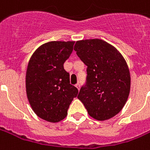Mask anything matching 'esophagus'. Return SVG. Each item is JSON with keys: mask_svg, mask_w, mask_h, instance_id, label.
<instances>
[{"mask_svg": "<svg viewBox=\"0 0 150 150\" xmlns=\"http://www.w3.org/2000/svg\"><path fill=\"white\" fill-rule=\"evenodd\" d=\"M75 86L77 87V89H78V90L80 89V84H79V83L76 84V85H75Z\"/></svg>", "mask_w": 150, "mask_h": 150, "instance_id": "esophagus-1", "label": "esophagus"}]
</instances>
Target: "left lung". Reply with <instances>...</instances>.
Instances as JSON below:
<instances>
[{"label": "left lung", "mask_w": 150, "mask_h": 150, "mask_svg": "<svg viewBox=\"0 0 150 150\" xmlns=\"http://www.w3.org/2000/svg\"><path fill=\"white\" fill-rule=\"evenodd\" d=\"M74 50L87 67L78 98L92 117L111 118L122 110L129 94L130 75L126 60L115 47L99 39L77 41Z\"/></svg>", "instance_id": "left-lung-1"}]
</instances>
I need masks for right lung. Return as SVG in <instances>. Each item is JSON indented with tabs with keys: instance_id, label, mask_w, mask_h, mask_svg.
I'll return each instance as SVG.
<instances>
[{
	"instance_id": "right-lung-1",
	"label": "right lung",
	"mask_w": 150,
	"mask_h": 150,
	"mask_svg": "<svg viewBox=\"0 0 150 150\" xmlns=\"http://www.w3.org/2000/svg\"><path fill=\"white\" fill-rule=\"evenodd\" d=\"M74 41H52L41 45L30 59L26 91L33 111L42 119L58 122L65 118L78 89L70 83L64 62L73 52Z\"/></svg>"
}]
</instances>
